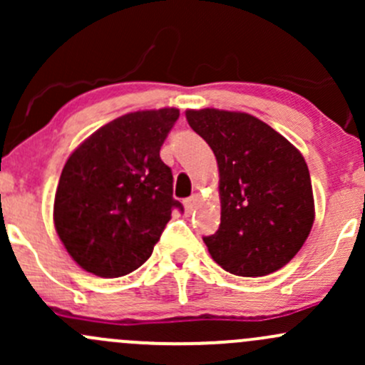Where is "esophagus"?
Segmentation results:
<instances>
[{
  "instance_id": "esophagus-1",
  "label": "esophagus",
  "mask_w": 365,
  "mask_h": 365,
  "mask_svg": "<svg viewBox=\"0 0 365 365\" xmlns=\"http://www.w3.org/2000/svg\"><path fill=\"white\" fill-rule=\"evenodd\" d=\"M198 205V195H191L190 198L184 200V209H186V212H193L195 209H197Z\"/></svg>"
}]
</instances>
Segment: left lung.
<instances>
[{
  "label": "left lung",
  "instance_id": "8db88e82",
  "mask_svg": "<svg viewBox=\"0 0 365 365\" xmlns=\"http://www.w3.org/2000/svg\"><path fill=\"white\" fill-rule=\"evenodd\" d=\"M190 127L214 151L221 225L203 237L212 259L238 277H264L299 252L315 219L303 155L247 113L190 109Z\"/></svg>",
  "mask_w": 365,
  "mask_h": 365
}]
</instances>
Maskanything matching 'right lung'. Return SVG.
Listing matches in <instances>:
<instances>
[{"mask_svg":"<svg viewBox=\"0 0 365 365\" xmlns=\"http://www.w3.org/2000/svg\"><path fill=\"white\" fill-rule=\"evenodd\" d=\"M179 109L135 111L109 121L69 156L53 203V222L69 256L88 273L128 275L153 247L181 202L160 148Z\"/></svg>","mask_w":365,"mask_h":365,"instance_id":"1","label":"right lung"}]
</instances>
